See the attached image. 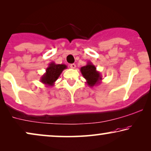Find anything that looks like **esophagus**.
Instances as JSON below:
<instances>
[{"instance_id":"obj_1","label":"esophagus","mask_w":151,"mask_h":151,"mask_svg":"<svg viewBox=\"0 0 151 151\" xmlns=\"http://www.w3.org/2000/svg\"><path fill=\"white\" fill-rule=\"evenodd\" d=\"M70 67H71V69H76V64H71V65H70Z\"/></svg>"}]
</instances>
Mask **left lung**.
Wrapping results in <instances>:
<instances>
[{
	"instance_id": "8db88e82",
	"label": "left lung",
	"mask_w": 151,
	"mask_h": 151,
	"mask_svg": "<svg viewBox=\"0 0 151 151\" xmlns=\"http://www.w3.org/2000/svg\"><path fill=\"white\" fill-rule=\"evenodd\" d=\"M80 71L86 80V83L90 87H93L101 83L102 76L100 72L97 71L96 66L93 65L91 62H88L86 65L80 68Z\"/></svg>"
}]
</instances>
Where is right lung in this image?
<instances>
[{
    "label": "right lung",
    "instance_id": "obj_1",
    "mask_svg": "<svg viewBox=\"0 0 151 151\" xmlns=\"http://www.w3.org/2000/svg\"><path fill=\"white\" fill-rule=\"evenodd\" d=\"M67 68V65L65 64L57 65L53 62H51L46 69V72L41 76L40 82L47 86L52 87L54 86L55 81L58 79L63 70Z\"/></svg>",
    "mask_w": 151,
    "mask_h": 151
}]
</instances>
